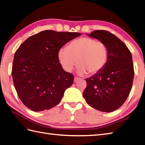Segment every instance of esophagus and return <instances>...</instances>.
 Listing matches in <instances>:
<instances>
[{
	"instance_id": "34e87169",
	"label": "esophagus",
	"mask_w": 145,
	"mask_h": 145,
	"mask_svg": "<svg viewBox=\"0 0 145 145\" xmlns=\"http://www.w3.org/2000/svg\"><path fill=\"white\" fill-rule=\"evenodd\" d=\"M79 80H80V78H78V77H76V76L74 77V80H73L74 83H77Z\"/></svg>"
}]
</instances>
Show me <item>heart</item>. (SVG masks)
Returning <instances> with one entry per match:
<instances>
[{
	"instance_id": "heart-1",
	"label": "heart",
	"mask_w": 145,
	"mask_h": 145,
	"mask_svg": "<svg viewBox=\"0 0 145 145\" xmlns=\"http://www.w3.org/2000/svg\"><path fill=\"white\" fill-rule=\"evenodd\" d=\"M59 60L63 69L70 72L78 62L77 73L83 75L89 72H99L106 65L107 49L103 42L89 37L73 40L67 46L60 49Z\"/></svg>"
}]
</instances>
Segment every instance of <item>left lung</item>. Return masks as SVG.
<instances>
[{"instance_id":"8db88e82","label":"left lung","mask_w":145,"mask_h":145,"mask_svg":"<svg viewBox=\"0 0 145 145\" xmlns=\"http://www.w3.org/2000/svg\"><path fill=\"white\" fill-rule=\"evenodd\" d=\"M88 35L105 44L107 60L99 72L86 79L87 86L83 96L93 108L112 112L123 105L132 89L134 77L132 54L119 38L106 30H96Z\"/></svg>"}]
</instances>
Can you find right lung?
Listing matches in <instances>:
<instances>
[{
	"instance_id": "1",
	"label": "right lung",
	"mask_w": 145,
	"mask_h": 145,
	"mask_svg": "<svg viewBox=\"0 0 145 145\" xmlns=\"http://www.w3.org/2000/svg\"><path fill=\"white\" fill-rule=\"evenodd\" d=\"M81 34L45 30L29 37L16 50L12 64L13 84L20 100L33 111L58 104L73 75L59 63L58 52Z\"/></svg>"
}]
</instances>
